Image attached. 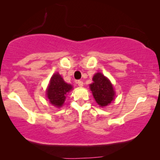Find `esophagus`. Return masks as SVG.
Returning a JSON list of instances; mask_svg holds the SVG:
<instances>
[{
  "label": "esophagus",
  "instance_id": "esophagus-1",
  "mask_svg": "<svg viewBox=\"0 0 160 160\" xmlns=\"http://www.w3.org/2000/svg\"><path fill=\"white\" fill-rule=\"evenodd\" d=\"M77 84H78V85L79 87H83V86H84V83H83L82 81H81V80H78V81Z\"/></svg>",
  "mask_w": 160,
  "mask_h": 160
}]
</instances>
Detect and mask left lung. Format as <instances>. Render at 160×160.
Returning a JSON list of instances; mask_svg holds the SVG:
<instances>
[{"label": "left lung", "instance_id": "1", "mask_svg": "<svg viewBox=\"0 0 160 160\" xmlns=\"http://www.w3.org/2000/svg\"><path fill=\"white\" fill-rule=\"evenodd\" d=\"M92 81L89 87L95 101L101 107L108 106L115 98V92L110 80L102 73H97L94 75Z\"/></svg>", "mask_w": 160, "mask_h": 160}]
</instances>
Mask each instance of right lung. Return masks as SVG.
<instances>
[{"label":"right lung","mask_w":160,"mask_h":160,"mask_svg":"<svg viewBox=\"0 0 160 160\" xmlns=\"http://www.w3.org/2000/svg\"><path fill=\"white\" fill-rule=\"evenodd\" d=\"M73 89L71 84L63 80L60 74L55 73L50 79L47 89V96L50 103L60 108L64 103L67 94Z\"/></svg>","instance_id":"add662e5"}]
</instances>
